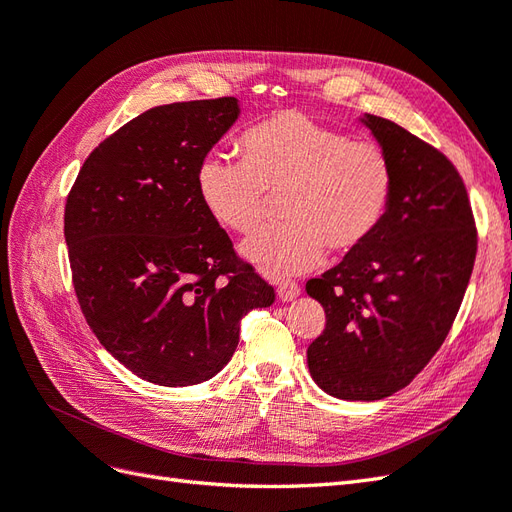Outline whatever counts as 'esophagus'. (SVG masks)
<instances>
[{"label": "esophagus", "mask_w": 512, "mask_h": 512, "mask_svg": "<svg viewBox=\"0 0 512 512\" xmlns=\"http://www.w3.org/2000/svg\"><path fill=\"white\" fill-rule=\"evenodd\" d=\"M299 292H301V286L297 282L286 280V282L277 284V297H280L282 301H292L294 297H299Z\"/></svg>", "instance_id": "esophagus-1"}]
</instances>
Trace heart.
I'll return each mask as SVG.
<instances>
[{
    "instance_id": "b5f03b06",
    "label": "heart",
    "mask_w": 512,
    "mask_h": 512,
    "mask_svg": "<svg viewBox=\"0 0 512 512\" xmlns=\"http://www.w3.org/2000/svg\"><path fill=\"white\" fill-rule=\"evenodd\" d=\"M245 160L209 151L196 188L211 218L239 235L252 232L269 194H282L286 220L258 230L243 256L273 280L318 267L324 250L348 254L374 235L393 194L386 151L297 111H282L247 128Z\"/></svg>"
}]
</instances>
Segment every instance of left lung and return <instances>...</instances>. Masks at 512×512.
Masks as SVG:
<instances>
[{"label": "left lung", "instance_id": "1", "mask_svg": "<svg viewBox=\"0 0 512 512\" xmlns=\"http://www.w3.org/2000/svg\"><path fill=\"white\" fill-rule=\"evenodd\" d=\"M393 166L378 230L305 290L327 314L309 374L337 399L376 401L408 386L451 331L476 258L461 175L442 151L376 115L361 119Z\"/></svg>", "mask_w": 512, "mask_h": 512}]
</instances>
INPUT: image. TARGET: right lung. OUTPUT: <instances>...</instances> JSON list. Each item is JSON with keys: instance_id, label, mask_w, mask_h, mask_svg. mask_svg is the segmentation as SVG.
<instances>
[{"instance_id": "add662e5", "label": "right lung", "mask_w": 512, "mask_h": 512, "mask_svg": "<svg viewBox=\"0 0 512 512\" xmlns=\"http://www.w3.org/2000/svg\"><path fill=\"white\" fill-rule=\"evenodd\" d=\"M237 98L149 108L89 153L64 235L89 329L132 374L160 386L213 378L241 318L275 290L205 209L196 170L237 121Z\"/></svg>"}]
</instances>
